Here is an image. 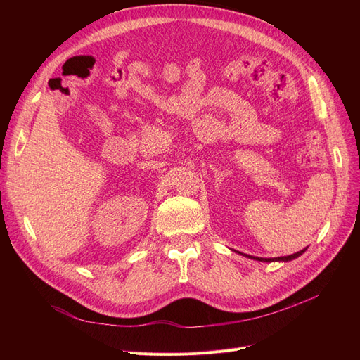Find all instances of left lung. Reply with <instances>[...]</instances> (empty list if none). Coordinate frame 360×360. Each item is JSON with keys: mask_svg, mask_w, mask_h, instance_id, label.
Here are the masks:
<instances>
[{"mask_svg": "<svg viewBox=\"0 0 360 360\" xmlns=\"http://www.w3.org/2000/svg\"><path fill=\"white\" fill-rule=\"evenodd\" d=\"M304 252V249L303 250H299V252H296V254H292V255H287V257H278V258H255V257H250V258H254V259H258V261H290V259H294V258H297L299 255H302ZM246 257H249V255H246Z\"/></svg>", "mask_w": 360, "mask_h": 360, "instance_id": "left-lung-1", "label": "left lung"}]
</instances>
